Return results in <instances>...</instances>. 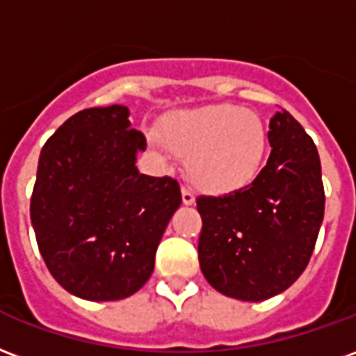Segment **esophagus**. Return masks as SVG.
<instances>
[{"mask_svg":"<svg viewBox=\"0 0 356 356\" xmlns=\"http://www.w3.org/2000/svg\"><path fill=\"white\" fill-rule=\"evenodd\" d=\"M181 196H183V204L185 205H192L194 202H196V198H194V192H192L191 188H186V186L181 188Z\"/></svg>","mask_w":356,"mask_h":356,"instance_id":"1","label":"esophagus"}]
</instances>
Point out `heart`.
<instances>
[{"label": "heart", "instance_id": "heart-1", "mask_svg": "<svg viewBox=\"0 0 356 356\" xmlns=\"http://www.w3.org/2000/svg\"><path fill=\"white\" fill-rule=\"evenodd\" d=\"M162 134L149 141L158 151L186 156V175L200 191L228 194L254 181L268 151L262 118L238 105H209L175 113L164 120Z\"/></svg>", "mask_w": 356, "mask_h": 356}]
</instances>
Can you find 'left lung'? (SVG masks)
Wrapping results in <instances>:
<instances>
[{"label":"left lung","mask_w":356,"mask_h":356,"mask_svg":"<svg viewBox=\"0 0 356 356\" xmlns=\"http://www.w3.org/2000/svg\"><path fill=\"white\" fill-rule=\"evenodd\" d=\"M270 158L251 185L200 196L198 259L220 294L262 302L286 291L312 259L325 217L321 160L289 111L270 120Z\"/></svg>","instance_id":"1"}]
</instances>
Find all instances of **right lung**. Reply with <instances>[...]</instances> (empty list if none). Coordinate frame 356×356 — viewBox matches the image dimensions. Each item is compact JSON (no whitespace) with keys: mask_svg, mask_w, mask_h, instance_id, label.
<instances>
[{"mask_svg":"<svg viewBox=\"0 0 356 356\" xmlns=\"http://www.w3.org/2000/svg\"><path fill=\"white\" fill-rule=\"evenodd\" d=\"M124 105L79 111L41 149L30 217L44 264L65 291L90 302L138 292L181 205L175 179L139 173L147 149Z\"/></svg>","mask_w":356,"mask_h":356,"instance_id":"obj_1","label":"right lung"}]
</instances>
